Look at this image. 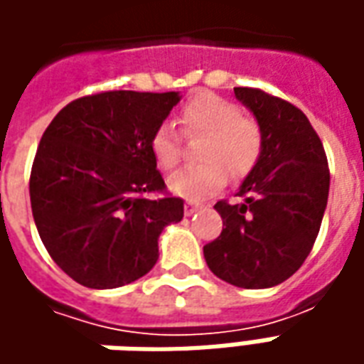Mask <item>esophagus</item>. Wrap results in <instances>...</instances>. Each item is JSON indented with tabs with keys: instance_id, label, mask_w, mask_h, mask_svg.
<instances>
[{
	"instance_id": "34e87169",
	"label": "esophagus",
	"mask_w": 364,
	"mask_h": 364,
	"mask_svg": "<svg viewBox=\"0 0 364 364\" xmlns=\"http://www.w3.org/2000/svg\"><path fill=\"white\" fill-rule=\"evenodd\" d=\"M198 208H200V205H198V203H193V200H187V203H185V214L197 213Z\"/></svg>"
}]
</instances>
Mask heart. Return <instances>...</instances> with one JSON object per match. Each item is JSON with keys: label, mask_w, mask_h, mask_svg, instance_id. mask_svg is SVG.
I'll return each instance as SVG.
<instances>
[{"label": "heart", "mask_w": 364, "mask_h": 364, "mask_svg": "<svg viewBox=\"0 0 364 364\" xmlns=\"http://www.w3.org/2000/svg\"><path fill=\"white\" fill-rule=\"evenodd\" d=\"M179 122L185 136H206V140L198 150L205 164L183 167L169 177L167 185L177 197L203 200L222 189L228 175L236 181L247 177L263 154L259 122L210 91L191 97L183 105ZM150 151L159 169L169 171L181 161V138L169 124H161L151 134Z\"/></svg>", "instance_id": "heart-1"}]
</instances>
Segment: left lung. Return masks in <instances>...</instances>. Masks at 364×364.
Segmentation results:
<instances>
[{
  "label": "left lung",
  "instance_id": "obj_1",
  "mask_svg": "<svg viewBox=\"0 0 364 364\" xmlns=\"http://www.w3.org/2000/svg\"><path fill=\"white\" fill-rule=\"evenodd\" d=\"M263 130V154L237 191L218 200L220 236L205 245L208 269L242 289H269L312 252L328 205L329 167L320 136L298 107L255 87H234Z\"/></svg>",
  "mask_w": 364,
  "mask_h": 364
}]
</instances>
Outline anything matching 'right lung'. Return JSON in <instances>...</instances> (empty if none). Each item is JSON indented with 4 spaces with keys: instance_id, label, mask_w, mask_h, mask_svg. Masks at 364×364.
<instances>
[{
    "instance_id": "1",
    "label": "right lung",
    "mask_w": 364,
    "mask_h": 364,
    "mask_svg": "<svg viewBox=\"0 0 364 364\" xmlns=\"http://www.w3.org/2000/svg\"><path fill=\"white\" fill-rule=\"evenodd\" d=\"M177 103L175 91H101L68 103L44 130L28 181L36 230L54 263L87 289L144 277L161 230L183 218V198L167 195L150 151Z\"/></svg>"
}]
</instances>
